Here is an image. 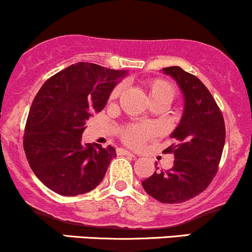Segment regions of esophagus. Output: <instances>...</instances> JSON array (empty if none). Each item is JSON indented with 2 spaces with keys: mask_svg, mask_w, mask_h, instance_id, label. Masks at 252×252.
<instances>
[{
  "mask_svg": "<svg viewBox=\"0 0 252 252\" xmlns=\"http://www.w3.org/2000/svg\"><path fill=\"white\" fill-rule=\"evenodd\" d=\"M118 154L119 155H127V156H131V158H136L134 154H132L131 151L126 150V149H118Z\"/></svg>",
  "mask_w": 252,
  "mask_h": 252,
  "instance_id": "obj_1",
  "label": "esophagus"
}]
</instances>
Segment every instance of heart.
Here are the masks:
<instances>
[{
	"mask_svg": "<svg viewBox=\"0 0 252 252\" xmlns=\"http://www.w3.org/2000/svg\"><path fill=\"white\" fill-rule=\"evenodd\" d=\"M145 90H147L149 101L151 104L154 103H167L169 104L174 98V88L168 82L162 79H151L145 84ZM121 88L116 86L112 93V98L119 96ZM155 134V128L151 125L147 124H138L127 127L123 132V139L127 144L132 147H139L140 144L153 137Z\"/></svg>",
	"mask_w": 252,
	"mask_h": 252,
	"instance_id": "obj_1",
	"label": "heart"
}]
</instances>
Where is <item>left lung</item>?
<instances>
[{
  "label": "left lung",
  "instance_id": "8db88e82",
  "mask_svg": "<svg viewBox=\"0 0 252 252\" xmlns=\"http://www.w3.org/2000/svg\"><path fill=\"white\" fill-rule=\"evenodd\" d=\"M162 72L177 82L184 97L183 116L170 134L177 144L164 150L174 155V164L166 172L155 170L142 185L158 202L174 204L193 198L212 183L222 155L226 129L221 110L198 78L178 66Z\"/></svg>",
  "mask_w": 252,
  "mask_h": 252
}]
</instances>
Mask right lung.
<instances>
[{
	"instance_id": "1",
	"label": "right lung",
	"mask_w": 252,
	"mask_h": 252,
	"mask_svg": "<svg viewBox=\"0 0 252 252\" xmlns=\"http://www.w3.org/2000/svg\"><path fill=\"white\" fill-rule=\"evenodd\" d=\"M127 71L71 64L43 84L32 102L24 150L34 175L61 196L94 190L116 156L112 145L83 144L86 121L101 112Z\"/></svg>"
}]
</instances>
